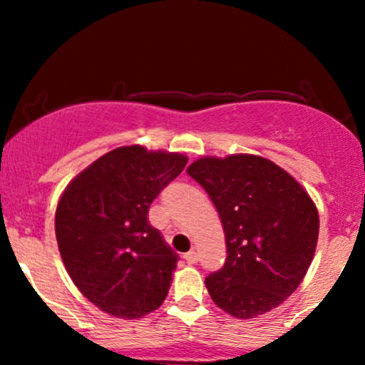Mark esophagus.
<instances>
[{
  "label": "esophagus",
  "instance_id": "34e87169",
  "mask_svg": "<svg viewBox=\"0 0 365 365\" xmlns=\"http://www.w3.org/2000/svg\"><path fill=\"white\" fill-rule=\"evenodd\" d=\"M183 259H185L188 264H195L197 261H199V255H197L195 250H190V252H187L185 255H183Z\"/></svg>",
  "mask_w": 365,
  "mask_h": 365
}]
</instances>
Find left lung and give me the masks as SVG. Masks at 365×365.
Returning a JSON list of instances; mask_svg holds the SVG:
<instances>
[{
    "label": "left lung",
    "instance_id": "1",
    "mask_svg": "<svg viewBox=\"0 0 365 365\" xmlns=\"http://www.w3.org/2000/svg\"><path fill=\"white\" fill-rule=\"evenodd\" d=\"M187 173L211 197L226 240V261L206 278L220 309L250 319L278 307L311 266L319 216L307 192L269 159L202 158Z\"/></svg>",
    "mask_w": 365,
    "mask_h": 365
}]
</instances>
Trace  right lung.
Instances as JSON below:
<instances>
[{
  "instance_id": "1",
  "label": "right lung",
  "mask_w": 365,
  "mask_h": 365,
  "mask_svg": "<svg viewBox=\"0 0 365 365\" xmlns=\"http://www.w3.org/2000/svg\"><path fill=\"white\" fill-rule=\"evenodd\" d=\"M187 158L127 145L72 180L56 207L58 249L72 282L104 312L137 319L170 290L178 254L149 223V207Z\"/></svg>"
}]
</instances>
